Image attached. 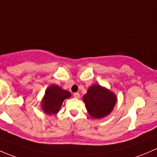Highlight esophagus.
<instances>
[{
  "instance_id": "esophagus-1",
  "label": "esophagus",
  "mask_w": 157,
  "mask_h": 157,
  "mask_svg": "<svg viewBox=\"0 0 157 157\" xmlns=\"http://www.w3.org/2000/svg\"><path fill=\"white\" fill-rule=\"evenodd\" d=\"M73 96H74V98H79V97H80V94H79L78 93H74Z\"/></svg>"
}]
</instances>
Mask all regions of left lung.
<instances>
[{
  "label": "left lung",
  "mask_w": 157,
  "mask_h": 157,
  "mask_svg": "<svg viewBox=\"0 0 157 157\" xmlns=\"http://www.w3.org/2000/svg\"><path fill=\"white\" fill-rule=\"evenodd\" d=\"M83 101L90 116L94 119H101L110 113L117 98L111 90L97 84L89 87Z\"/></svg>",
  "instance_id": "left-lung-1"
}]
</instances>
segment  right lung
I'll return each mask as SVG.
<instances>
[{
    "instance_id": "obj_1",
    "label": "right lung",
    "mask_w": 157,
    "mask_h": 157,
    "mask_svg": "<svg viewBox=\"0 0 157 157\" xmlns=\"http://www.w3.org/2000/svg\"><path fill=\"white\" fill-rule=\"evenodd\" d=\"M70 97V92L63 90L58 85H52L45 91L44 97L41 101V108L46 114H56L60 109L64 100Z\"/></svg>"
}]
</instances>
